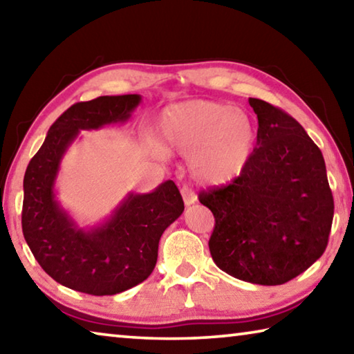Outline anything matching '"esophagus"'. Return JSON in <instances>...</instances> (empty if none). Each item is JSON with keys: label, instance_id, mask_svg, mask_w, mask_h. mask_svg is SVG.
I'll use <instances>...</instances> for the list:
<instances>
[{"label": "esophagus", "instance_id": "obj_1", "mask_svg": "<svg viewBox=\"0 0 354 354\" xmlns=\"http://www.w3.org/2000/svg\"><path fill=\"white\" fill-rule=\"evenodd\" d=\"M181 195H183V200H184V205L185 206H190V205H195L196 201H198V196L195 195V192L189 189L187 185H184L181 189Z\"/></svg>", "mask_w": 354, "mask_h": 354}]
</instances>
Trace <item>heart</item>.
Wrapping results in <instances>:
<instances>
[{"label": "heart", "mask_w": 354, "mask_h": 354, "mask_svg": "<svg viewBox=\"0 0 354 354\" xmlns=\"http://www.w3.org/2000/svg\"><path fill=\"white\" fill-rule=\"evenodd\" d=\"M159 137L169 151L189 156L192 176L203 184H225L247 167L256 140L247 112L217 101H187L167 109Z\"/></svg>", "instance_id": "b5f03b06"}]
</instances>
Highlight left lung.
I'll list each match as a JSON object with an SVG mask.
<instances>
[{
  "mask_svg": "<svg viewBox=\"0 0 354 354\" xmlns=\"http://www.w3.org/2000/svg\"><path fill=\"white\" fill-rule=\"evenodd\" d=\"M257 142L241 176L201 192L215 227L209 250L220 270L261 286L298 277L323 254L334 200L323 154L289 113L250 98Z\"/></svg>",
  "mask_w": 354,
  "mask_h": 354,
  "instance_id": "8db88e82",
  "label": "left lung"
}]
</instances>
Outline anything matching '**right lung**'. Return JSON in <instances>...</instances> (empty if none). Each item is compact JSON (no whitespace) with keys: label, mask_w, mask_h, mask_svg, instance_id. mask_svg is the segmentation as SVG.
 Listing matches in <instances>:
<instances>
[{"label":"right lung","mask_w":354,"mask_h":354,"mask_svg":"<svg viewBox=\"0 0 354 354\" xmlns=\"http://www.w3.org/2000/svg\"><path fill=\"white\" fill-rule=\"evenodd\" d=\"M140 101V95H115L68 107L26 169L23 236L40 267L68 289L101 297L140 284L154 270L160 236L184 211L171 179L148 194L129 192L91 227L77 225L56 196L62 159L81 131L127 123Z\"/></svg>","instance_id":"obj_1"}]
</instances>
